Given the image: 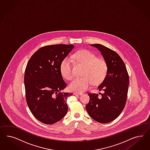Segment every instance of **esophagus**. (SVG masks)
Wrapping results in <instances>:
<instances>
[{"mask_svg": "<svg viewBox=\"0 0 150 150\" xmlns=\"http://www.w3.org/2000/svg\"><path fill=\"white\" fill-rule=\"evenodd\" d=\"M83 93L82 92H74V95H81Z\"/></svg>", "mask_w": 150, "mask_h": 150, "instance_id": "obj_1", "label": "esophagus"}]
</instances>
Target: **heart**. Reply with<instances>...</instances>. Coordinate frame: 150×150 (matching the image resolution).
<instances>
[{"label":"heart","mask_w":150,"mask_h":150,"mask_svg":"<svg viewBox=\"0 0 150 150\" xmlns=\"http://www.w3.org/2000/svg\"><path fill=\"white\" fill-rule=\"evenodd\" d=\"M77 63L83 65L82 77L75 78L69 84V88L73 91H83L88 89L92 84L98 85L106 77L108 66L103 58H97L95 54L87 50L77 52L72 56ZM62 76L67 80L73 77L72 67L68 59L64 60L60 66Z\"/></svg>","instance_id":"1"}]
</instances>
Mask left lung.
<instances>
[{
  "mask_svg": "<svg viewBox=\"0 0 150 150\" xmlns=\"http://www.w3.org/2000/svg\"><path fill=\"white\" fill-rule=\"evenodd\" d=\"M101 52L108 66L103 81L98 88L103 92L98 94L88 93L90 101L87 112L93 119L100 123L115 120L122 113L127 100L129 77L121 57L114 50L100 44L91 45Z\"/></svg>",
  "mask_w": 150,
  "mask_h": 150,
  "instance_id": "1",
  "label": "left lung"
}]
</instances>
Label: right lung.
Returning a JSON list of instances; mask_svg holds the SVG:
<instances>
[{"label":"right lung","instance_id":"right-lung-1","mask_svg":"<svg viewBox=\"0 0 150 150\" xmlns=\"http://www.w3.org/2000/svg\"><path fill=\"white\" fill-rule=\"evenodd\" d=\"M74 48L73 45L44 46L27 63L24 76L26 102L33 115L42 123L54 124L68 112L66 101L73 93L62 92L67 83L60 66Z\"/></svg>","mask_w":150,"mask_h":150}]
</instances>
